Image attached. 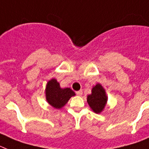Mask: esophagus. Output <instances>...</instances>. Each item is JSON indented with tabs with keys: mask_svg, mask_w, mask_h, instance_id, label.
Instances as JSON below:
<instances>
[{
	"mask_svg": "<svg viewBox=\"0 0 149 149\" xmlns=\"http://www.w3.org/2000/svg\"><path fill=\"white\" fill-rule=\"evenodd\" d=\"M77 95L79 96H81L82 95V90H79L78 92H77Z\"/></svg>",
	"mask_w": 149,
	"mask_h": 149,
	"instance_id": "34e87169",
	"label": "esophagus"
}]
</instances>
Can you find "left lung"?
<instances>
[{"instance_id":"obj_1","label":"left lung","mask_w":149,"mask_h":149,"mask_svg":"<svg viewBox=\"0 0 149 149\" xmlns=\"http://www.w3.org/2000/svg\"><path fill=\"white\" fill-rule=\"evenodd\" d=\"M107 96L103 86L98 83L93 86L92 94L87 96V102L92 111L96 113H100L105 107Z\"/></svg>"}]
</instances>
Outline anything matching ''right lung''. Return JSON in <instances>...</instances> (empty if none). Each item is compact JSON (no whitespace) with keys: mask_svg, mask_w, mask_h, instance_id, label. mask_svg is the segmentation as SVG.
Wrapping results in <instances>:
<instances>
[{"mask_svg":"<svg viewBox=\"0 0 149 149\" xmlns=\"http://www.w3.org/2000/svg\"><path fill=\"white\" fill-rule=\"evenodd\" d=\"M76 94L70 88H61L56 79H51L46 85L45 96L47 103L56 109H61Z\"/></svg>","mask_w":149,"mask_h":149,"instance_id":"1","label":"right lung"}]
</instances>
